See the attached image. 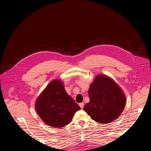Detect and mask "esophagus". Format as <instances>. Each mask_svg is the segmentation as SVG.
Listing matches in <instances>:
<instances>
[{
  "label": "esophagus",
  "instance_id": "1",
  "mask_svg": "<svg viewBox=\"0 0 151 151\" xmlns=\"http://www.w3.org/2000/svg\"><path fill=\"white\" fill-rule=\"evenodd\" d=\"M79 106H80V107L81 108V109H83V108H84V103H79Z\"/></svg>",
  "mask_w": 151,
  "mask_h": 151
}]
</instances>
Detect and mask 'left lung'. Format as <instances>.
Here are the masks:
<instances>
[{"instance_id": "obj_1", "label": "left lung", "mask_w": 151, "mask_h": 151, "mask_svg": "<svg viewBox=\"0 0 151 151\" xmlns=\"http://www.w3.org/2000/svg\"><path fill=\"white\" fill-rule=\"evenodd\" d=\"M90 101L84 110L94 121L106 124L117 119L126 103L123 91L116 82L106 75L98 74L89 86Z\"/></svg>"}]
</instances>
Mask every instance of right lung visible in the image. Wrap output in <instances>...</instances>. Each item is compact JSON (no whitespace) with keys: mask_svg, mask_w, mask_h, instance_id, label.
<instances>
[{"mask_svg":"<svg viewBox=\"0 0 151 151\" xmlns=\"http://www.w3.org/2000/svg\"><path fill=\"white\" fill-rule=\"evenodd\" d=\"M35 109L45 123L53 128H61L71 122L81 108L67 93L62 80L55 79L36 99Z\"/></svg>","mask_w":151,"mask_h":151,"instance_id":"1","label":"right lung"}]
</instances>
